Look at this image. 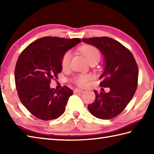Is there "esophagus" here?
<instances>
[{
  "label": "esophagus",
  "mask_w": 154,
  "mask_h": 154,
  "mask_svg": "<svg viewBox=\"0 0 154 154\" xmlns=\"http://www.w3.org/2000/svg\"><path fill=\"white\" fill-rule=\"evenodd\" d=\"M83 90L80 89H74V93H83Z\"/></svg>",
  "instance_id": "1"
}]
</instances>
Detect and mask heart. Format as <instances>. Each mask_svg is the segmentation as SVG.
I'll return each instance as SVG.
<instances>
[{"instance_id": "obj_1", "label": "heart", "mask_w": 154, "mask_h": 154, "mask_svg": "<svg viewBox=\"0 0 154 154\" xmlns=\"http://www.w3.org/2000/svg\"><path fill=\"white\" fill-rule=\"evenodd\" d=\"M81 51L85 56L89 63L94 61H99L100 54L99 50L93 46H84L81 48ZM73 53L71 51L65 52L61 61V67L63 69H67L70 66ZM93 79V76L90 74H79L72 78V82L77 86L85 87L89 85L90 81Z\"/></svg>"}]
</instances>
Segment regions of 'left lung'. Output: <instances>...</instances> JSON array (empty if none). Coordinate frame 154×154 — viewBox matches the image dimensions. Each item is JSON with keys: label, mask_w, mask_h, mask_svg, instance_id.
<instances>
[{"label": "left lung", "mask_w": 154, "mask_h": 154, "mask_svg": "<svg viewBox=\"0 0 154 154\" xmlns=\"http://www.w3.org/2000/svg\"><path fill=\"white\" fill-rule=\"evenodd\" d=\"M102 52L105 69L100 77V85L109 87V93H95V100L88 105L91 114L98 119L109 120L117 116L130 103L138 86V67L128 49L109 37L84 38Z\"/></svg>", "instance_id": "1"}]
</instances>
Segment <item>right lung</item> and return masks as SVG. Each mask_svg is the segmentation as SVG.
I'll use <instances>...</instances> for the list:
<instances>
[{
    "mask_svg": "<svg viewBox=\"0 0 154 154\" xmlns=\"http://www.w3.org/2000/svg\"><path fill=\"white\" fill-rule=\"evenodd\" d=\"M79 38L43 37L32 42L19 55L14 70L20 100L32 115L43 120L56 119L64 112L73 91L67 86L51 89L52 79L62 71L61 61Z\"/></svg>",
    "mask_w": 154,
    "mask_h": 154,
    "instance_id": "obj_1",
    "label": "right lung"
}]
</instances>
